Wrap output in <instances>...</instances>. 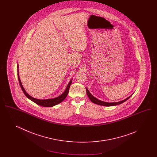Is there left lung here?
<instances>
[{
    "mask_svg": "<svg viewBox=\"0 0 157 157\" xmlns=\"http://www.w3.org/2000/svg\"><path fill=\"white\" fill-rule=\"evenodd\" d=\"M86 94L88 95V97L90 98V100L94 104H95L99 105H102V106H115V105H118L121 104L123 102H125L127 101L129 98L131 97L129 96V97L127 98L126 99L121 101H119V102H104L102 101H101L99 99H97V98L94 97L90 93L89 90H88L87 88H86Z\"/></svg>",
    "mask_w": 157,
    "mask_h": 157,
    "instance_id": "1",
    "label": "left lung"
}]
</instances>
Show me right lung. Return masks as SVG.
I'll list each match as a JSON object with an SVG mask.
<instances>
[{"label":"right lung","mask_w":157,"mask_h":157,"mask_svg":"<svg viewBox=\"0 0 157 157\" xmlns=\"http://www.w3.org/2000/svg\"><path fill=\"white\" fill-rule=\"evenodd\" d=\"M17 77H18V80H19V82L21 88V89L22 90L23 93L25 94V95H26V97L28 98V99H29L32 101H33V102L36 103V104L39 105L44 106V107H52L53 106L59 104V103L62 102L66 98V97H67V94H68V92H69L70 85H71V84L72 83V79H72L69 81V83L67 84V86L66 89L65 90V91H64L60 95L58 96V97L51 98V99H36V98H35L31 97L30 95H29V94L26 92V90H25L24 88L23 87L22 82H21L20 78H19V69H18L19 65H17Z\"/></svg>","instance_id":"right-lung-1"}]
</instances>
